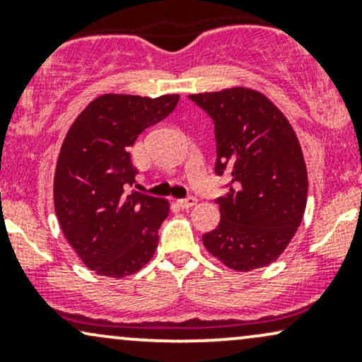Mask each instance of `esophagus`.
Returning a JSON list of instances; mask_svg holds the SVG:
<instances>
[{"label":"esophagus","mask_w":362,"mask_h":362,"mask_svg":"<svg viewBox=\"0 0 362 362\" xmlns=\"http://www.w3.org/2000/svg\"><path fill=\"white\" fill-rule=\"evenodd\" d=\"M178 206L182 207V209H189V207H192V206H195V202H197V199L194 197V195H189V197H185V199H178Z\"/></svg>","instance_id":"34e87169"}]
</instances>
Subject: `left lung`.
Instances as JSON below:
<instances>
[{"label":"left lung","mask_w":362,"mask_h":362,"mask_svg":"<svg viewBox=\"0 0 362 362\" xmlns=\"http://www.w3.org/2000/svg\"><path fill=\"white\" fill-rule=\"evenodd\" d=\"M213 119L216 175L230 178L216 199L221 221L202 242L235 271L272 264L301 224L308 195L303 151L284 114L265 95L226 88L189 95Z\"/></svg>","instance_id":"obj_1"}]
</instances>
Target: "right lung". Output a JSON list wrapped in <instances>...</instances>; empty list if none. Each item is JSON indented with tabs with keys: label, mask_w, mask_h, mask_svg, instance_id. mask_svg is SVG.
I'll list each match as a JSON object with an SVG mask.
<instances>
[{
	"label": "right lung",
	"mask_w": 362,
	"mask_h": 362,
	"mask_svg": "<svg viewBox=\"0 0 362 362\" xmlns=\"http://www.w3.org/2000/svg\"><path fill=\"white\" fill-rule=\"evenodd\" d=\"M178 95L107 93L78 115L54 175V209L68 243L100 276L126 277L151 260L168 202L138 190L131 149L173 112Z\"/></svg>",
	"instance_id": "1"
}]
</instances>
